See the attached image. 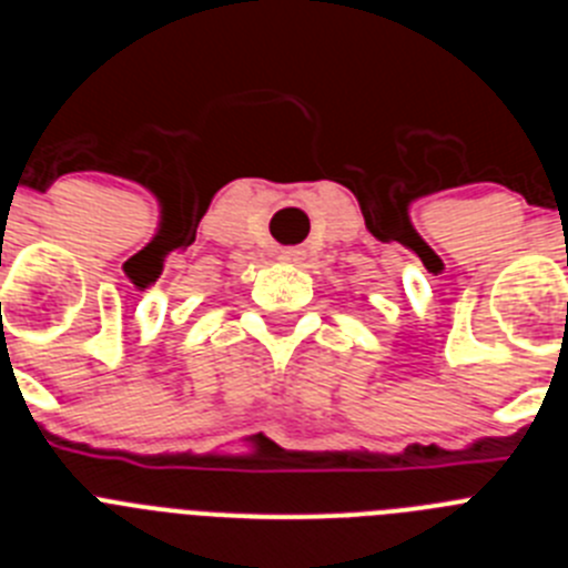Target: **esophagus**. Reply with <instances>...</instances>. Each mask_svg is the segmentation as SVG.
I'll use <instances>...</instances> for the list:
<instances>
[{
	"mask_svg": "<svg viewBox=\"0 0 568 568\" xmlns=\"http://www.w3.org/2000/svg\"><path fill=\"white\" fill-rule=\"evenodd\" d=\"M301 255H304V250H298V247L281 250V261H301Z\"/></svg>",
	"mask_w": 568,
	"mask_h": 568,
	"instance_id": "obj_1",
	"label": "esophagus"
}]
</instances>
